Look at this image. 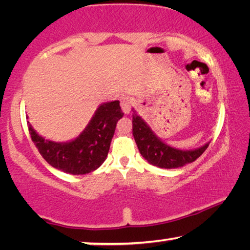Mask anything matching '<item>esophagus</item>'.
I'll list each match as a JSON object with an SVG mask.
<instances>
[{"label": "esophagus", "mask_w": 250, "mask_h": 250, "mask_svg": "<svg viewBox=\"0 0 250 250\" xmlns=\"http://www.w3.org/2000/svg\"><path fill=\"white\" fill-rule=\"evenodd\" d=\"M131 105H132V100L129 97H122L121 98V108L125 115H128L131 111Z\"/></svg>", "instance_id": "esophagus-1"}]
</instances>
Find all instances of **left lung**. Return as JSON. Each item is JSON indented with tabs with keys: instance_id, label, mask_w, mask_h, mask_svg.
Instances as JSON below:
<instances>
[{
	"instance_id": "left-lung-1",
	"label": "left lung",
	"mask_w": 250,
	"mask_h": 250,
	"mask_svg": "<svg viewBox=\"0 0 250 250\" xmlns=\"http://www.w3.org/2000/svg\"><path fill=\"white\" fill-rule=\"evenodd\" d=\"M132 134L143 158L152 166L161 168H176L192 163L209 146V142H207L193 150H181L168 146L152 131L134 108H132Z\"/></svg>"
}]
</instances>
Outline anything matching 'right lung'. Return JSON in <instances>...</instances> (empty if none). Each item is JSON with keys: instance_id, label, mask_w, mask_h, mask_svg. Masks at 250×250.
I'll return each instance as SVG.
<instances>
[{"instance_id": "add662e5", "label": "right lung", "mask_w": 250, "mask_h": 250, "mask_svg": "<svg viewBox=\"0 0 250 250\" xmlns=\"http://www.w3.org/2000/svg\"><path fill=\"white\" fill-rule=\"evenodd\" d=\"M119 100L101 104L77 138L66 142L45 139L28 122L32 141L46 162L73 175L88 174L104 162L117 122L124 117Z\"/></svg>"}]
</instances>
